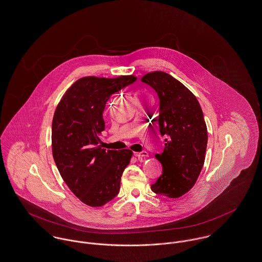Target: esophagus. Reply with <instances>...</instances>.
Listing matches in <instances>:
<instances>
[{
    "mask_svg": "<svg viewBox=\"0 0 262 262\" xmlns=\"http://www.w3.org/2000/svg\"><path fill=\"white\" fill-rule=\"evenodd\" d=\"M135 156L138 158H146L148 156V154L145 150H143L141 152H135Z\"/></svg>",
    "mask_w": 262,
    "mask_h": 262,
    "instance_id": "esophagus-1",
    "label": "esophagus"
}]
</instances>
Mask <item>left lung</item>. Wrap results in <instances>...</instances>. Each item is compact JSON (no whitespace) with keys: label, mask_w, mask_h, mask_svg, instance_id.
Instances as JSON below:
<instances>
[{"label":"left lung","mask_w":262,"mask_h":262,"mask_svg":"<svg viewBox=\"0 0 262 262\" xmlns=\"http://www.w3.org/2000/svg\"><path fill=\"white\" fill-rule=\"evenodd\" d=\"M142 81L159 95L160 133L165 149L156 159L163 174L151 185V191L168 198H179L196 184L205 162L208 141L202 108L196 96L183 83L164 71H152Z\"/></svg>","instance_id":"1"}]
</instances>
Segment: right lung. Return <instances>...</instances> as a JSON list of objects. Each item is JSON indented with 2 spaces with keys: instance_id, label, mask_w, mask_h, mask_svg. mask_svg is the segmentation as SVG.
<instances>
[{
  "instance_id": "add662e5",
  "label": "right lung",
  "mask_w": 262,
  "mask_h": 262,
  "mask_svg": "<svg viewBox=\"0 0 262 262\" xmlns=\"http://www.w3.org/2000/svg\"><path fill=\"white\" fill-rule=\"evenodd\" d=\"M136 79L82 77L66 90L55 110L51 136L55 164L71 192L90 207L103 206L117 196L133 157L130 149H105L99 144L105 103Z\"/></svg>"
}]
</instances>
